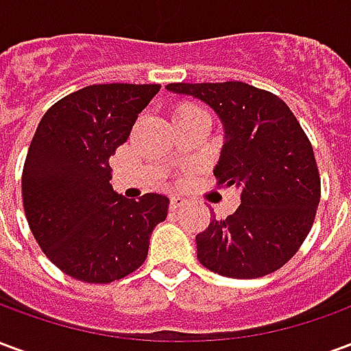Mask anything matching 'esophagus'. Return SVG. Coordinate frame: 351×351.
I'll list each match as a JSON object with an SVG mask.
<instances>
[{
	"label": "esophagus",
	"instance_id": "34e87169",
	"mask_svg": "<svg viewBox=\"0 0 351 351\" xmlns=\"http://www.w3.org/2000/svg\"><path fill=\"white\" fill-rule=\"evenodd\" d=\"M184 205H186V199L178 197V195H173L171 201H169V208H171V210H176V208H180V206Z\"/></svg>",
	"mask_w": 351,
	"mask_h": 351
}]
</instances>
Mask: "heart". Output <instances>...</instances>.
I'll return each instance as SVG.
<instances>
[{
    "instance_id": "1",
    "label": "heart",
    "mask_w": 351,
    "mask_h": 351,
    "mask_svg": "<svg viewBox=\"0 0 351 351\" xmlns=\"http://www.w3.org/2000/svg\"><path fill=\"white\" fill-rule=\"evenodd\" d=\"M193 112H205V110L201 107H197V105H193V103H180V105L175 108V118L176 116L193 114Z\"/></svg>"
}]
</instances>
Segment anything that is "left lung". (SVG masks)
<instances>
[{
  "mask_svg": "<svg viewBox=\"0 0 351 351\" xmlns=\"http://www.w3.org/2000/svg\"><path fill=\"white\" fill-rule=\"evenodd\" d=\"M214 108L226 141L214 169L218 186L241 191V205L195 237L197 259L228 278L278 271L301 248L319 203V173L306 133L278 95L246 82L165 86Z\"/></svg>",
  "mask_w": 351,
  "mask_h": 351,
  "instance_id": "obj_1",
  "label": "left lung"
}]
</instances>
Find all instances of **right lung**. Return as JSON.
Here are the masks:
<instances>
[{"mask_svg":"<svg viewBox=\"0 0 351 351\" xmlns=\"http://www.w3.org/2000/svg\"><path fill=\"white\" fill-rule=\"evenodd\" d=\"M160 88L86 86L54 103L37 125L22 171L24 213L45 256L71 278L108 284L137 271L154 228L167 218L165 195H118L108 165Z\"/></svg>","mask_w":351,"mask_h":351,"instance_id":"obj_1","label":"right lung"}]
</instances>
